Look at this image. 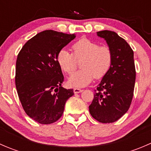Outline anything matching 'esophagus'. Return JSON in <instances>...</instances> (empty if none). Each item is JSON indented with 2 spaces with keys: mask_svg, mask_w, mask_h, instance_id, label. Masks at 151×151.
<instances>
[{
  "mask_svg": "<svg viewBox=\"0 0 151 151\" xmlns=\"http://www.w3.org/2000/svg\"><path fill=\"white\" fill-rule=\"evenodd\" d=\"M83 90L80 89V88H74V93H80L83 92Z\"/></svg>",
  "mask_w": 151,
  "mask_h": 151,
  "instance_id": "esophagus-1",
  "label": "esophagus"
}]
</instances>
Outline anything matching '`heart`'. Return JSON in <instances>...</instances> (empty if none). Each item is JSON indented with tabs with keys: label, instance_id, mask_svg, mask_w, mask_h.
I'll list each match as a JSON object with an SVG mask.
<instances>
[{
	"label": "heart",
	"instance_id": "obj_1",
	"mask_svg": "<svg viewBox=\"0 0 151 151\" xmlns=\"http://www.w3.org/2000/svg\"><path fill=\"white\" fill-rule=\"evenodd\" d=\"M73 54L66 49H61L57 55V63L60 69L66 74L75 70L77 60L83 58L80 71L68 77V84L73 87L86 86L95 77L102 78L110 69L112 63V52L109 47L100 46L97 42L82 39L72 45Z\"/></svg>",
	"mask_w": 151,
	"mask_h": 151
}]
</instances>
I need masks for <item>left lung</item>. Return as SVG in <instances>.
<instances>
[{"label": "left lung", "instance_id": "left-lung-1", "mask_svg": "<svg viewBox=\"0 0 151 151\" xmlns=\"http://www.w3.org/2000/svg\"><path fill=\"white\" fill-rule=\"evenodd\" d=\"M96 33L112 50V63L97 87L89 111L99 122L113 123L127 112L133 98L136 79L134 52L115 32L101 30Z\"/></svg>", "mask_w": 151, "mask_h": 151}]
</instances>
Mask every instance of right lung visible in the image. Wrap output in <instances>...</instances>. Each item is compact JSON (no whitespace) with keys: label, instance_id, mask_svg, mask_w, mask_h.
Wrapping results in <instances>:
<instances>
[{"label":"right lung","instance_id":"add662e5","mask_svg":"<svg viewBox=\"0 0 151 151\" xmlns=\"http://www.w3.org/2000/svg\"><path fill=\"white\" fill-rule=\"evenodd\" d=\"M75 34L47 30L28 40L17 55L15 84L27 115L41 124H50L62 116L73 89L61 86L62 71L57 63L58 52Z\"/></svg>","mask_w":151,"mask_h":151}]
</instances>
